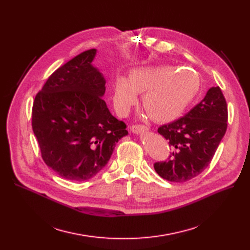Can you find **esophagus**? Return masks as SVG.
Here are the masks:
<instances>
[{
    "label": "esophagus",
    "instance_id": "34e87169",
    "mask_svg": "<svg viewBox=\"0 0 250 250\" xmlns=\"http://www.w3.org/2000/svg\"><path fill=\"white\" fill-rule=\"evenodd\" d=\"M130 128H132V130H133L135 134H139V133H142V132H148V129H149L147 126L141 125H132V126H130Z\"/></svg>",
    "mask_w": 250,
    "mask_h": 250
}]
</instances>
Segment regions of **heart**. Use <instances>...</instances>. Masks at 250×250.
Instances as JSON below:
<instances>
[{
  "label": "heart",
  "instance_id": "obj_1",
  "mask_svg": "<svg viewBox=\"0 0 250 250\" xmlns=\"http://www.w3.org/2000/svg\"><path fill=\"white\" fill-rule=\"evenodd\" d=\"M200 79L189 70L173 65L137 68L127 79L118 78L113 89L116 111L125 115L143 94L142 105L155 122L175 120L198 93Z\"/></svg>",
  "mask_w": 250,
  "mask_h": 250
}]
</instances>
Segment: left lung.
I'll return each mask as SVG.
<instances>
[{
    "label": "left lung",
    "instance_id": "obj_1",
    "mask_svg": "<svg viewBox=\"0 0 250 250\" xmlns=\"http://www.w3.org/2000/svg\"><path fill=\"white\" fill-rule=\"evenodd\" d=\"M227 122L224 95L220 87L209 88L185 116L158 128L171 152L166 161L154 164L156 172L172 182H186L201 174L211 163L226 133Z\"/></svg>",
    "mask_w": 250,
    "mask_h": 250
}]
</instances>
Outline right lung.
I'll use <instances>...</instances> for the list:
<instances>
[{
  "mask_svg": "<svg viewBox=\"0 0 250 250\" xmlns=\"http://www.w3.org/2000/svg\"><path fill=\"white\" fill-rule=\"evenodd\" d=\"M95 56V48L86 50L52 73L32 106V129L43 161L73 181L95 176L127 135L125 124L102 99L106 82L92 64Z\"/></svg>",
  "mask_w": 250,
  "mask_h": 250,
  "instance_id": "1",
  "label": "right lung"
}]
</instances>
